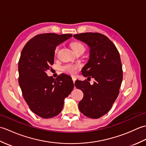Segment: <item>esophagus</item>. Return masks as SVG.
<instances>
[{"label": "esophagus", "instance_id": "1", "mask_svg": "<svg viewBox=\"0 0 146 146\" xmlns=\"http://www.w3.org/2000/svg\"><path fill=\"white\" fill-rule=\"evenodd\" d=\"M72 80H73V83H75V82L76 81V78H75V77H72Z\"/></svg>", "mask_w": 146, "mask_h": 146}]
</instances>
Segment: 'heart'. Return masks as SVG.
I'll list each match as a JSON object with an SVG mask.
<instances>
[{
  "instance_id": "heart-1",
  "label": "heart",
  "mask_w": 146,
  "mask_h": 146,
  "mask_svg": "<svg viewBox=\"0 0 146 146\" xmlns=\"http://www.w3.org/2000/svg\"><path fill=\"white\" fill-rule=\"evenodd\" d=\"M70 45H71V48L73 49V51L75 52L80 50L84 51L85 49V46H83V44L78 41H73L71 43ZM58 49H59V47L58 46H56L54 49L55 54H57ZM81 67L82 66L80 63H67V64H65L61 67V70L64 73L69 74V75H76V73L78 72V70H80Z\"/></svg>"
}]
</instances>
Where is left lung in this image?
Here are the masks:
<instances>
[{
	"label": "left lung",
	"instance_id": "8db88e82",
	"mask_svg": "<svg viewBox=\"0 0 146 146\" xmlns=\"http://www.w3.org/2000/svg\"><path fill=\"white\" fill-rule=\"evenodd\" d=\"M73 36L90 48L82 75L95 80L92 85L86 80L76 81L75 86L83 93L79 109L86 117L98 119L109 111L119 94L123 78L120 54L112 41L102 34L85 33Z\"/></svg>",
	"mask_w": 146,
	"mask_h": 146
}]
</instances>
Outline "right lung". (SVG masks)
Segmentation results:
<instances>
[{"label":"right lung","instance_id":"1","mask_svg":"<svg viewBox=\"0 0 146 146\" xmlns=\"http://www.w3.org/2000/svg\"><path fill=\"white\" fill-rule=\"evenodd\" d=\"M71 36V34H41L31 39L21 51L19 84L31 110L43 119L58 115L64 98L74 88L70 76L63 73L54 79L47 75L54 63L55 48Z\"/></svg>","mask_w":146,"mask_h":146}]
</instances>
